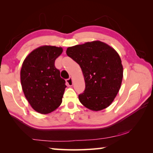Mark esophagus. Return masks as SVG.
<instances>
[{
	"label": "esophagus",
	"instance_id": "34e87169",
	"mask_svg": "<svg viewBox=\"0 0 153 153\" xmlns=\"http://www.w3.org/2000/svg\"><path fill=\"white\" fill-rule=\"evenodd\" d=\"M66 83L68 86H72V84H73V79H72V77H70L69 78L66 79Z\"/></svg>",
	"mask_w": 153,
	"mask_h": 153
}]
</instances>
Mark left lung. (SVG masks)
Wrapping results in <instances>:
<instances>
[{
	"label": "left lung",
	"mask_w": 153,
	"mask_h": 153,
	"mask_svg": "<svg viewBox=\"0 0 153 153\" xmlns=\"http://www.w3.org/2000/svg\"><path fill=\"white\" fill-rule=\"evenodd\" d=\"M67 55L79 65L84 77V91L79 94L82 104L98 111L108 107L117 96L123 79L120 55L100 41L67 48Z\"/></svg>",
	"instance_id": "1"
}]
</instances>
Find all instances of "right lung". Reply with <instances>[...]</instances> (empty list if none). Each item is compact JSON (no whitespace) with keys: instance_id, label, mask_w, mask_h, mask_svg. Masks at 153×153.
Here are the masks:
<instances>
[{"instance_id":"right-lung-1","label":"right lung","mask_w":153,"mask_h":153,"mask_svg":"<svg viewBox=\"0 0 153 153\" xmlns=\"http://www.w3.org/2000/svg\"><path fill=\"white\" fill-rule=\"evenodd\" d=\"M63 49L43 46L33 50L23 63L21 83L32 107L42 114L51 113L62 102L65 81L60 76L55 62Z\"/></svg>"}]
</instances>
